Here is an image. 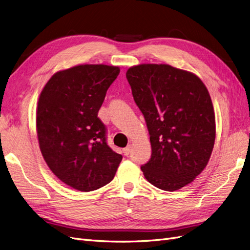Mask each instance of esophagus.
I'll list each match as a JSON object with an SVG mask.
<instances>
[{
  "label": "esophagus",
  "mask_w": 250,
  "mask_h": 250,
  "mask_svg": "<svg viewBox=\"0 0 250 250\" xmlns=\"http://www.w3.org/2000/svg\"><path fill=\"white\" fill-rule=\"evenodd\" d=\"M130 149H131V147H130V146H127L126 148H124V149H123V152H124V154H125V155H129V153H130Z\"/></svg>",
  "instance_id": "obj_1"
}]
</instances>
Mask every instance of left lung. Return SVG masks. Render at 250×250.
Instances as JSON below:
<instances>
[{
  "instance_id": "left-lung-1",
  "label": "left lung",
  "mask_w": 250,
  "mask_h": 250,
  "mask_svg": "<svg viewBox=\"0 0 250 250\" xmlns=\"http://www.w3.org/2000/svg\"><path fill=\"white\" fill-rule=\"evenodd\" d=\"M146 121L152 153L141 169L151 185L179 190L206 168L214 148L213 103L196 75L168 64H140L126 73Z\"/></svg>"
}]
</instances>
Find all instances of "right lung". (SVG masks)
<instances>
[{
	"instance_id": "add662e5",
	"label": "right lung",
	"mask_w": 250,
	"mask_h": 250,
	"mask_svg": "<svg viewBox=\"0 0 250 250\" xmlns=\"http://www.w3.org/2000/svg\"><path fill=\"white\" fill-rule=\"evenodd\" d=\"M118 66L82 64L53 75L40 96L36 130L42 154L65 185L89 192L115 177L122 155L107 144L98 117Z\"/></svg>"
}]
</instances>
